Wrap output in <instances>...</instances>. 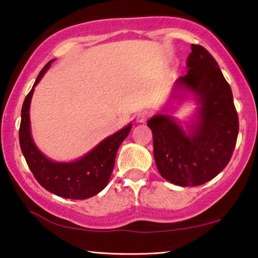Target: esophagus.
I'll use <instances>...</instances> for the list:
<instances>
[{
	"instance_id": "1",
	"label": "esophagus",
	"mask_w": 258,
	"mask_h": 258,
	"mask_svg": "<svg viewBox=\"0 0 258 258\" xmlns=\"http://www.w3.org/2000/svg\"><path fill=\"white\" fill-rule=\"evenodd\" d=\"M148 112L147 111H140L139 114L136 115V122H139V123H143V122H146L147 121V118H148Z\"/></svg>"
}]
</instances>
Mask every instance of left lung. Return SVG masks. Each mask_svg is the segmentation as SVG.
Listing matches in <instances>:
<instances>
[{
  "mask_svg": "<svg viewBox=\"0 0 258 258\" xmlns=\"http://www.w3.org/2000/svg\"><path fill=\"white\" fill-rule=\"evenodd\" d=\"M186 69L185 75L176 80L172 98L184 100L192 95L197 104L192 121L183 126L170 114H156L148 126L162 177L179 186H195L227 167L237 140L238 116L231 88L207 49L191 44Z\"/></svg>",
  "mask_w": 258,
  "mask_h": 258,
  "instance_id": "left-lung-1",
  "label": "left lung"
}]
</instances>
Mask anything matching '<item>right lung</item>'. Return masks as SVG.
<instances>
[{"instance_id": "add662e5", "label": "right lung", "mask_w": 258, "mask_h": 258, "mask_svg": "<svg viewBox=\"0 0 258 258\" xmlns=\"http://www.w3.org/2000/svg\"><path fill=\"white\" fill-rule=\"evenodd\" d=\"M52 61L55 59H51L41 70L33 88L23 102L19 132L21 150L36 181L45 190L63 199H90L107 186L115 165L116 153L121 143L129 135L132 123L101 141L96 147L79 160L57 162L50 160L41 153L31 136L30 102L35 87L47 73Z\"/></svg>"}]
</instances>
